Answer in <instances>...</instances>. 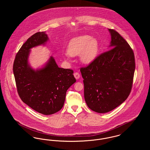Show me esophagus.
Wrapping results in <instances>:
<instances>
[{"label": "esophagus", "mask_w": 150, "mask_h": 150, "mask_svg": "<svg viewBox=\"0 0 150 150\" xmlns=\"http://www.w3.org/2000/svg\"><path fill=\"white\" fill-rule=\"evenodd\" d=\"M74 77L76 79H79L80 78V74L78 72H75L74 74Z\"/></svg>", "instance_id": "1"}]
</instances>
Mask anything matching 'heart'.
<instances>
[{
    "mask_svg": "<svg viewBox=\"0 0 150 150\" xmlns=\"http://www.w3.org/2000/svg\"><path fill=\"white\" fill-rule=\"evenodd\" d=\"M100 45L98 40L89 35L78 36L69 42L67 52L72 57L79 54L81 62L89 64L93 62L99 51Z\"/></svg>",
    "mask_w": 150,
    "mask_h": 150,
    "instance_id": "obj_1",
    "label": "heart"
}]
</instances>
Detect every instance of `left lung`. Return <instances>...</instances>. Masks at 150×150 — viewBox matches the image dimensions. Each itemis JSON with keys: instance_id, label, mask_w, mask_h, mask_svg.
<instances>
[{"instance_id": "1", "label": "left lung", "mask_w": 150, "mask_h": 150, "mask_svg": "<svg viewBox=\"0 0 150 150\" xmlns=\"http://www.w3.org/2000/svg\"><path fill=\"white\" fill-rule=\"evenodd\" d=\"M108 30L111 50L80 69L86 103L98 113L111 111L127 100L136 67L134 54L128 43L114 30Z\"/></svg>"}]
</instances>
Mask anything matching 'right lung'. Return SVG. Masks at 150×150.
<instances>
[{
	"instance_id": "obj_1",
	"label": "right lung",
	"mask_w": 150,
	"mask_h": 150,
	"mask_svg": "<svg viewBox=\"0 0 150 150\" xmlns=\"http://www.w3.org/2000/svg\"><path fill=\"white\" fill-rule=\"evenodd\" d=\"M49 38L45 32L31 36L18 50L13 71L17 92L22 100L42 114L52 115L64 105L67 89L76 82L71 69L58 67L51 56L43 67L33 69L29 64L32 48L44 45Z\"/></svg>"
}]
</instances>
